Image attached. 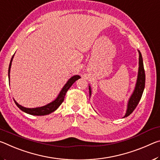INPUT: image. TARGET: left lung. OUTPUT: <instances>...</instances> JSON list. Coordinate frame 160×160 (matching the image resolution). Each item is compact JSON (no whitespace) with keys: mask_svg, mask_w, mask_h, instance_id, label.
<instances>
[{"mask_svg":"<svg viewBox=\"0 0 160 160\" xmlns=\"http://www.w3.org/2000/svg\"><path fill=\"white\" fill-rule=\"evenodd\" d=\"M139 53V67H138V77L136 83L134 88V90L132 92V94L130 97L128 99V104H127V109L125 116L123 118L128 116L131 113L133 112L134 109L136 108L137 105L138 104L141 97L142 95L143 91L145 89V74L144 66H143V61L142 54L139 50H138ZM89 91H90V98L92 94V89L90 85H89Z\"/></svg>","mask_w":160,"mask_h":160,"instance_id":"obj_1","label":"left lung"}]
</instances>
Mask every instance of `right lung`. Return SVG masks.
<instances>
[{"label": "right lung", "mask_w": 160, "mask_h": 160, "mask_svg": "<svg viewBox=\"0 0 160 160\" xmlns=\"http://www.w3.org/2000/svg\"><path fill=\"white\" fill-rule=\"evenodd\" d=\"M15 54L12 56V57L10 60V63L9 65V68H8V79L10 82V68H11V65L12 62L13 57H14ZM80 76L78 75H75L72 76L70 79L67 81V82L65 84V85L63 87V88L61 89L60 92L58 94V96L56 98L48 104L44 105L43 107H36V108H27L25 107L21 106L20 104H19L18 103L15 101L14 99V102L15 104L17 105L18 107L20 110L22 111V112H25L28 114L30 115H34V116H44V115H48L49 113L53 112L54 111H56L59 107V106L62 104V102H63L65 96H66V94L67 91L69 90V88L72 86V84H73L75 81L80 79Z\"/></svg>", "instance_id": "1"}]
</instances>
